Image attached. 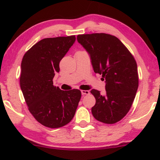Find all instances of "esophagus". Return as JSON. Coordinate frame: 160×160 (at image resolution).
Wrapping results in <instances>:
<instances>
[{"label":"esophagus","instance_id":"esophagus-1","mask_svg":"<svg viewBox=\"0 0 160 160\" xmlns=\"http://www.w3.org/2000/svg\"><path fill=\"white\" fill-rule=\"evenodd\" d=\"M81 93L82 95H89V91L88 90H82Z\"/></svg>","mask_w":160,"mask_h":160}]
</instances>
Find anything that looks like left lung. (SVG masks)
Returning <instances> with one entry per match:
<instances>
[{"label":"left lung","mask_w":160,"mask_h":160,"mask_svg":"<svg viewBox=\"0 0 160 160\" xmlns=\"http://www.w3.org/2000/svg\"><path fill=\"white\" fill-rule=\"evenodd\" d=\"M77 39L90 55L95 74H102L106 82L104 95L96 89L90 91L95 98L92 113L103 123H116L127 114L136 95V61L126 46L111 34H79Z\"/></svg>","instance_id":"1"}]
</instances>
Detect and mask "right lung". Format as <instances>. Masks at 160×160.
Returning <instances> with one entry per match:
<instances>
[{
	"mask_svg": "<svg viewBox=\"0 0 160 160\" xmlns=\"http://www.w3.org/2000/svg\"><path fill=\"white\" fill-rule=\"evenodd\" d=\"M75 40V35L44 38L22 60L20 87L25 102L35 120L46 127L59 128L71 122L81 98L79 89L61 90L52 81Z\"/></svg>",
	"mask_w": 160,
	"mask_h": 160,
	"instance_id": "obj_1",
	"label": "right lung"
}]
</instances>
